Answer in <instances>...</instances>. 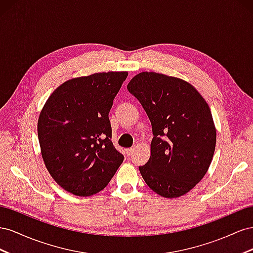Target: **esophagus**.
I'll list each match as a JSON object with an SVG mask.
<instances>
[{
  "instance_id": "34e87169",
  "label": "esophagus",
  "mask_w": 253,
  "mask_h": 253,
  "mask_svg": "<svg viewBox=\"0 0 253 253\" xmlns=\"http://www.w3.org/2000/svg\"><path fill=\"white\" fill-rule=\"evenodd\" d=\"M133 151H134V148H133V147L127 148V149H126V154H127V156H131Z\"/></svg>"
}]
</instances>
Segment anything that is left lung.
<instances>
[{"label":"left lung","mask_w":253,"mask_h":253,"mask_svg":"<svg viewBox=\"0 0 253 253\" xmlns=\"http://www.w3.org/2000/svg\"><path fill=\"white\" fill-rule=\"evenodd\" d=\"M153 127L148 162L140 172L149 189L165 198L190 192L205 177L216 145L210 107L181 78L141 72L127 84Z\"/></svg>","instance_id":"left-lung-1"}]
</instances>
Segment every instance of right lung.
<instances>
[{"label": "right lung", "instance_id": "right-lung-1", "mask_svg": "<svg viewBox=\"0 0 253 253\" xmlns=\"http://www.w3.org/2000/svg\"><path fill=\"white\" fill-rule=\"evenodd\" d=\"M127 76L111 71L69 79L40 112L43 161L57 184L76 196L105 189L124 160L112 144L108 115Z\"/></svg>", "mask_w": 253, "mask_h": 253}]
</instances>
